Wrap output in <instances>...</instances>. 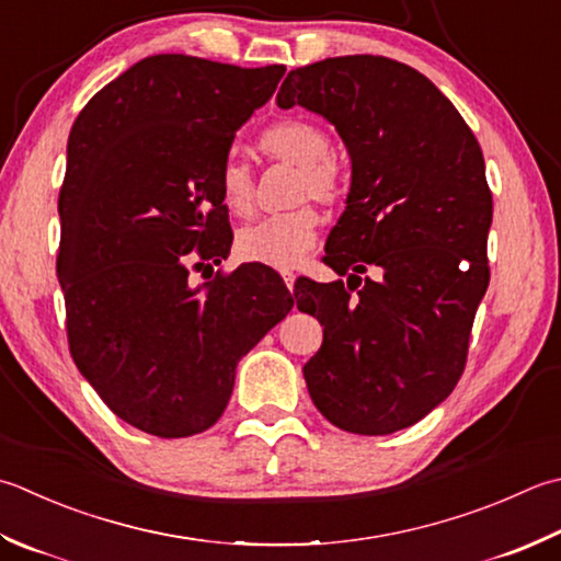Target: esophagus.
<instances>
[{
	"label": "esophagus",
	"instance_id": "obj_1",
	"mask_svg": "<svg viewBox=\"0 0 561 561\" xmlns=\"http://www.w3.org/2000/svg\"><path fill=\"white\" fill-rule=\"evenodd\" d=\"M279 274H282L284 284H287V287L291 289V287H294V282H296V272H294V270H279Z\"/></svg>",
	"mask_w": 561,
	"mask_h": 561
}]
</instances>
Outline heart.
Listing matches in <instances>:
<instances>
[{"label":"heart","instance_id":"b5f03b06","mask_svg":"<svg viewBox=\"0 0 561 561\" xmlns=\"http://www.w3.org/2000/svg\"><path fill=\"white\" fill-rule=\"evenodd\" d=\"M260 148L270 158H279L299 164L294 184V202L316 199L323 204L335 202L343 192V178L331 152V138L321 126L304 118H287L270 126L260 136ZM221 196L230 211L248 216L255 204V180L248 162L238 156H228L221 178ZM318 230V214L309 204L294 206L260 218L238 233V255L250 262H262L270 267H294L304 252L313 245Z\"/></svg>","mask_w":561,"mask_h":561}]
</instances>
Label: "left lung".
Segmentation results:
<instances>
[{
	"label": "left lung",
	"mask_w": 561,
	"mask_h": 561,
	"mask_svg": "<svg viewBox=\"0 0 561 561\" xmlns=\"http://www.w3.org/2000/svg\"><path fill=\"white\" fill-rule=\"evenodd\" d=\"M277 104L331 121L350 156L345 211L323 257L347 282L294 284L299 311L323 325V345L304 365L306 387L340 431H403L465 371L489 287L484 156L425 75L381 55L296 68Z\"/></svg>",
	"instance_id": "8db88e82"
}]
</instances>
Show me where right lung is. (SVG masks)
Instances as JSON below:
<instances>
[{
	"label": "right lung",
	"instance_id": "add662e5",
	"mask_svg": "<svg viewBox=\"0 0 561 561\" xmlns=\"http://www.w3.org/2000/svg\"><path fill=\"white\" fill-rule=\"evenodd\" d=\"M284 70L150 55L72 124L58 199L70 355L108 409L142 433L211 427L240 357L294 306L260 262L192 284V272L214 274L211 262L228 257L233 233L218 178L236 130L270 102Z\"/></svg>",
	"mask_w": 561,
	"mask_h": 561
}]
</instances>
